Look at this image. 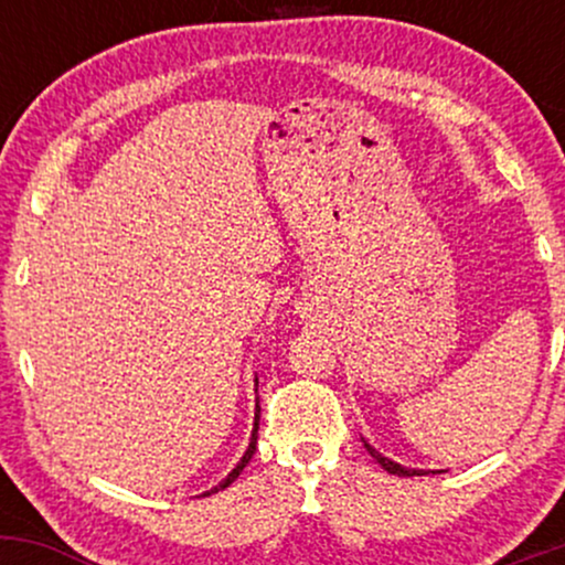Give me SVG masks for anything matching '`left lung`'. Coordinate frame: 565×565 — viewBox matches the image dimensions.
<instances>
[{
	"label": "left lung",
	"mask_w": 565,
	"mask_h": 565,
	"mask_svg": "<svg viewBox=\"0 0 565 565\" xmlns=\"http://www.w3.org/2000/svg\"><path fill=\"white\" fill-rule=\"evenodd\" d=\"M364 446H366V451L372 454L374 459H377V462L382 465V468H385L387 472H393V476H404V478H412V476H423V470H408V468H401L398 462H391V459L387 457H382V454L374 449V446H369L366 440H364ZM436 472H444V470H436Z\"/></svg>",
	"instance_id": "8db88e82"
}]
</instances>
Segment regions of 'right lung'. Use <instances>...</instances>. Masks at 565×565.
<instances>
[{
	"label": "right lung",
	"mask_w": 565,
	"mask_h": 565,
	"mask_svg": "<svg viewBox=\"0 0 565 565\" xmlns=\"http://www.w3.org/2000/svg\"><path fill=\"white\" fill-rule=\"evenodd\" d=\"M257 430H260V404H257V412H255V427H252V440H249V449L244 451V457H242V462L236 465V468H233L231 472H228V478H225L223 483L220 486H215V489H210L206 491V494H201V497H210V494H217V491H223V489H228V486L236 481L238 476H242V470L246 468V465H249V459L255 457V446H257Z\"/></svg>",
	"instance_id": "obj_1"
}]
</instances>
